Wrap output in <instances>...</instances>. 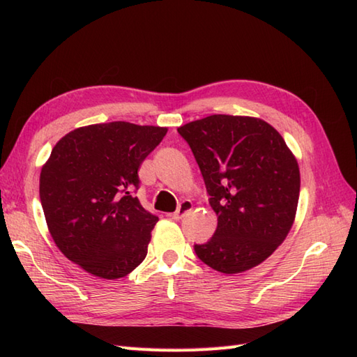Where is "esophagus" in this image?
Segmentation results:
<instances>
[{
  "label": "esophagus",
  "instance_id": "1",
  "mask_svg": "<svg viewBox=\"0 0 357 357\" xmlns=\"http://www.w3.org/2000/svg\"><path fill=\"white\" fill-rule=\"evenodd\" d=\"M192 208H193V204H192V201L184 199L183 202L179 204L178 210L174 211V213H172L170 216H172V219H174V221H179V219H183V218L185 216V213H188V211H190Z\"/></svg>",
  "mask_w": 357,
  "mask_h": 357
}]
</instances>
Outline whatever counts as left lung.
<instances>
[{
	"mask_svg": "<svg viewBox=\"0 0 357 357\" xmlns=\"http://www.w3.org/2000/svg\"><path fill=\"white\" fill-rule=\"evenodd\" d=\"M190 146L218 216L196 244L199 259L234 275L264 262L282 244L298 208L299 165L282 136L252 116L211 115L178 128Z\"/></svg>",
	"mask_w": 357,
	"mask_h": 357,
	"instance_id": "8db88e82",
	"label": "left lung"
}]
</instances>
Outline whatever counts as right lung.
<instances>
[{"label":"right lung","mask_w":357,"mask_h":357,"mask_svg":"<svg viewBox=\"0 0 357 357\" xmlns=\"http://www.w3.org/2000/svg\"><path fill=\"white\" fill-rule=\"evenodd\" d=\"M165 127L124 121L75 128L53 147L40 176L45 222L72 262L102 279L132 273L146 259L158 222L141 206L138 170Z\"/></svg>","instance_id":"add662e5"}]
</instances>
